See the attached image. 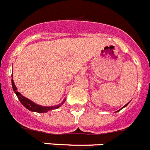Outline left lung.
Wrapping results in <instances>:
<instances>
[{"instance_id": "obj_1", "label": "left lung", "mask_w": 150, "mask_h": 150, "mask_svg": "<svg viewBox=\"0 0 150 150\" xmlns=\"http://www.w3.org/2000/svg\"><path fill=\"white\" fill-rule=\"evenodd\" d=\"M129 103H130V102H129ZM129 103H127V104H126V105H124V106H123V107H122V108H121V109H120V110H117V111H116V112H118V111H120V110H122V108H125V107H126V106H127V105H128V104H129Z\"/></svg>"}]
</instances>
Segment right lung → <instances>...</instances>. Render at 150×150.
<instances>
[{
	"label": "right lung",
	"mask_w": 150,
	"mask_h": 150,
	"mask_svg": "<svg viewBox=\"0 0 150 150\" xmlns=\"http://www.w3.org/2000/svg\"><path fill=\"white\" fill-rule=\"evenodd\" d=\"M13 76L11 75V85H12V88L14 90V93L17 95V98L19 99V100L20 101V103L23 105V106H25V108L28 109V110H30V111L33 112H37V113H47L49 110H55V109L59 108V107H61L62 105H63V103L66 101V98L64 99L63 102L62 103H60L59 105H57L54 106H42L40 105L36 104L35 103H33V101L30 100L29 99L26 98L25 97L22 95L18 91H17V88L16 87L15 84H14V81L12 79Z\"/></svg>",
	"instance_id": "obj_1"
}]
</instances>
